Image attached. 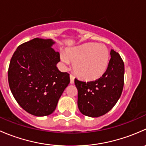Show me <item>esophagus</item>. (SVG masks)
Listing matches in <instances>:
<instances>
[{"label": "esophagus", "instance_id": "esophagus-1", "mask_svg": "<svg viewBox=\"0 0 146 146\" xmlns=\"http://www.w3.org/2000/svg\"><path fill=\"white\" fill-rule=\"evenodd\" d=\"M74 79H75V76L73 75L70 74V82L71 84L74 83Z\"/></svg>", "mask_w": 146, "mask_h": 146}]
</instances>
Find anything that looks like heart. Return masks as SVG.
I'll return each mask as SVG.
<instances>
[{
  "label": "heart",
  "instance_id": "1",
  "mask_svg": "<svg viewBox=\"0 0 146 146\" xmlns=\"http://www.w3.org/2000/svg\"><path fill=\"white\" fill-rule=\"evenodd\" d=\"M61 61L66 64H73V70L85 80H94L100 78L107 70L110 53L105 45L90 42L66 50Z\"/></svg>",
  "mask_w": 146,
  "mask_h": 146
}]
</instances>
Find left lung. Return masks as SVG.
Listing matches in <instances>:
<instances>
[{"label":"left lung","instance_id":"left-lung-1","mask_svg":"<svg viewBox=\"0 0 146 146\" xmlns=\"http://www.w3.org/2000/svg\"><path fill=\"white\" fill-rule=\"evenodd\" d=\"M105 73L95 81L75 79L78 90V107L82 114L90 117L104 115L113 108L122 93L124 64L119 53L111 49Z\"/></svg>","mask_w":146,"mask_h":146}]
</instances>
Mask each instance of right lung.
Listing matches in <instances>:
<instances>
[{"mask_svg": "<svg viewBox=\"0 0 146 146\" xmlns=\"http://www.w3.org/2000/svg\"><path fill=\"white\" fill-rule=\"evenodd\" d=\"M51 39L35 38L17 47L8 77L13 97L24 110L36 117L51 114L70 82L69 74L56 67L59 52Z\"/></svg>", "mask_w": 146, "mask_h": 146, "instance_id": "right-lung-1", "label": "right lung"}]
</instances>
